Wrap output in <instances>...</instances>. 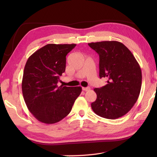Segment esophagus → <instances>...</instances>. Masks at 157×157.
<instances>
[{
    "instance_id": "esophagus-1",
    "label": "esophagus",
    "mask_w": 157,
    "mask_h": 157,
    "mask_svg": "<svg viewBox=\"0 0 157 157\" xmlns=\"http://www.w3.org/2000/svg\"><path fill=\"white\" fill-rule=\"evenodd\" d=\"M82 89H83V90H84V91H89L90 90V88L86 87V88H82Z\"/></svg>"
}]
</instances>
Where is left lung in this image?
<instances>
[{"label":"left lung","instance_id":"1","mask_svg":"<svg viewBox=\"0 0 157 157\" xmlns=\"http://www.w3.org/2000/svg\"><path fill=\"white\" fill-rule=\"evenodd\" d=\"M99 55L100 78L107 84L94 88L97 98L91 104L96 115L109 119L128 113L137 101L142 86L140 67L131 51L117 41L88 43Z\"/></svg>","mask_w":157,"mask_h":157}]
</instances>
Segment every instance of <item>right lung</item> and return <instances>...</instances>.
<instances>
[{
	"label": "right lung",
	"instance_id": "obj_1",
	"mask_svg": "<svg viewBox=\"0 0 157 157\" xmlns=\"http://www.w3.org/2000/svg\"><path fill=\"white\" fill-rule=\"evenodd\" d=\"M75 44H48L28 59L22 79L23 98L29 112L39 121L52 124L71 111L82 88L59 86V77L65 71L66 56Z\"/></svg>",
	"mask_w": 157,
	"mask_h": 157
}]
</instances>
